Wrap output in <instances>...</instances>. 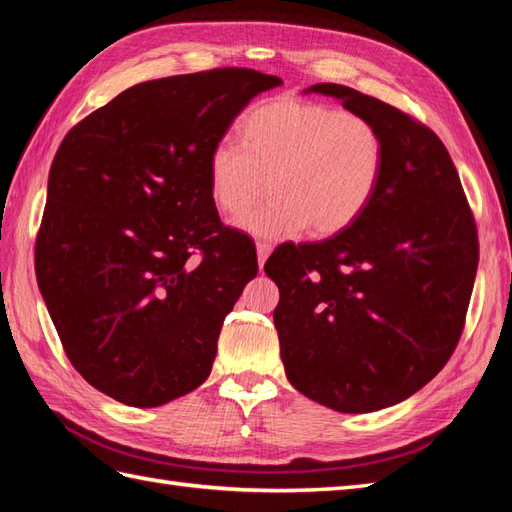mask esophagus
Masks as SVG:
<instances>
[{"label":"esophagus","mask_w":512,"mask_h":512,"mask_svg":"<svg viewBox=\"0 0 512 512\" xmlns=\"http://www.w3.org/2000/svg\"><path fill=\"white\" fill-rule=\"evenodd\" d=\"M270 250H273V246H270L268 242H257V264H259V268H264Z\"/></svg>","instance_id":"esophagus-1"}]
</instances>
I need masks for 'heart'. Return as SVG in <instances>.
Segmentation results:
<instances>
[{
  "label": "heart",
  "instance_id": "1",
  "mask_svg": "<svg viewBox=\"0 0 512 512\" xmlns=\"http://www.w3.org/2000/svg\"><path fill=\"white\" fill-rule=\"evenodd\" d=\"M385 171V140L369 118L334 105L275 99L242 121V143L220 140L209 154V191L217 209L239 215L246 233L268 239L332 237L372 204Z\"/></svg>",
  "mask_w": 512,
  "mask_h": 512
}]
</instances>
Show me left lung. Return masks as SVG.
I'll list each match as a JSON object with an SVG mask.
<instances>
[{
    "label": "left lung",
    "instance_id": "obj_1",
    "mask_svg": "<svg viewBox=\"0 0 512 512\" xmlns=\"http://www.w3.org/2000/svg\"><path fill=\"white\" fill-rule=\"evenodd\" d=\"M306 92L369 118L385 140V171L350 228L268 257L281 361L292 387L319 405L378 411L416 394L451 358L480 259L477 228L449 151L427 125L347 85Z\"/></svg>",
    "mask_w": 512,
    "mask_h": 512
}]
</instances>
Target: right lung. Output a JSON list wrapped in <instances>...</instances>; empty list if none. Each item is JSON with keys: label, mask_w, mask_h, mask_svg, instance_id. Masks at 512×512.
<instances>
[{"label": "right lung", "mask_w": 512, "mask_h": 512, "mask_svg": "<svg viewBox=\"0 0 512 512\" xmlns=\"http://www.w3.org/2000/svg\"><path fill=\"white\" fill-rule=\"evenodd\" d=\"M277 85L248 68L138 83L74 125L52 160L37 284L76 372L123 405L160 407L211 374L257 253L217 215L209 154Z\"/></svg>", "instance_id": "obj_1"}]
</instances>
